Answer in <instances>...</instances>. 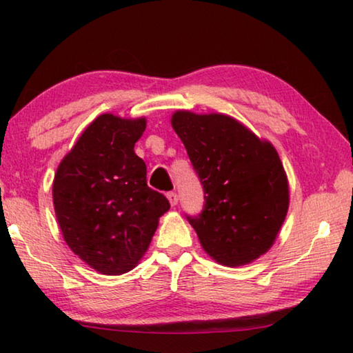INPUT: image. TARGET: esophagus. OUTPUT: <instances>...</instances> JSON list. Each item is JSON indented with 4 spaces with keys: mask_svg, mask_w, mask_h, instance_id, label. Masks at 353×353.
Wrapping results in <instances>:
<instances>
[{
    "mask_svg": "<svg viewBox=\"0 0 353 353\" xmlns=\"http://www.w3.org/2000/svg\"><path fill=\"white\" fill-rule=\"evenodd\" d=\"M166 198H168V201H170V204L174 207V205H177V202H179V198H177V193H174V191H170L168 194H166Z\"/></svg>",
    "mask_w": 353,
    "mask_h": 353,
    "instance_id": "esophagus-1",
    "label": "esophagus"
}]
</instances>
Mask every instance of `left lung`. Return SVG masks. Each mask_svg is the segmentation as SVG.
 Instances as JSON below:
<instances>
[{"instance_id":"1","label":"left lung","mask_w":353,"mask_h":353,"mask_svg":"<svg viewBox=\"0 0 353 353\" xmlns=\"http://www.w3.org/2000/svg\"><path fill=\"white\" fill-rule=\"evenodd\" d=\"M171 124L204 188L202 212L187 216L202 249L225 266L248 265L266 254L290 205L276 148L223 113L177 110Z\"/></svg>"}]
</instances>
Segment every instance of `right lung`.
<instances>
[{
    "label": "right lung",
    "instance_id": "add662e5",
    "mask_svg": "<svg viewBox=\"0 0 353 353\" xmlns=\"http://www.w3.org/2000/svg\"><path fill=\"white\" fill-rule=\"evenodd\" d=\"M146 118L99 115L62 159L52 202L68 248L104 276L139 265L170 210L162 193L146 183V165L134 146Z\"/></svg>",
    "mask_w": 353,
    "mask_h": 353
}]
</instances>
